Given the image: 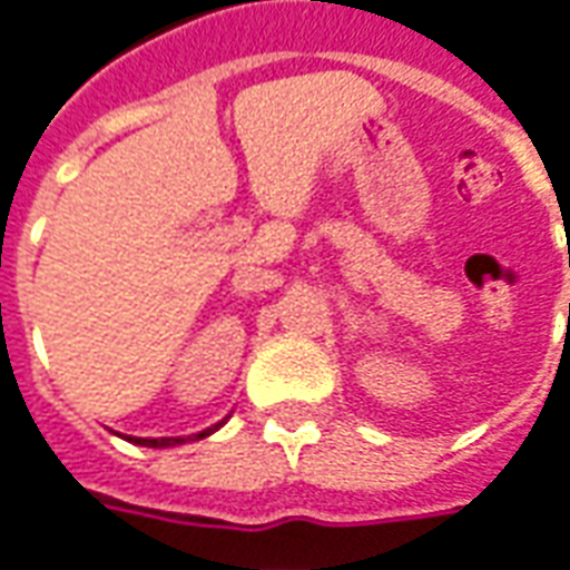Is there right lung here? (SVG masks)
<instances>
[{
  "instance_id": "1",
  "label": "right lung",
  "mask_w": 570,
  "mask_h": 570,
  "mask_svg": "<svg viewBox=\"0 0 570 570\" xmlns=\"http://www.w3.org/2000/svg\"><path fill=\"white\" fill-rule=\"evenodd\" d=\"M213 430H219V424H213V428L200 430L195 436H161V440H142V436H125L128 442H137V445H149V449H170V445H183L188 440H204V436H210Z\"/></svg>"
}]
</instances>
